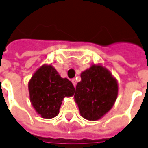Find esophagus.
Returning a JSON list of instances; mask_svg holds the SVG:
<instances>
[{"label": "esophagus", "instance_id": "34e87169", "mask_svg": "<svg viewBox=\"0 0 148 148\" xmlns=\"http://www.w3.org/2000/svg\"><path fill=\"white\" fill-rule=\"evenodd\" d=\"M72 82H73V86H75V85H76V81H75V79H72Z\"/></svg>", "mask_w": 148, "mask_h": 148}]
</instances>
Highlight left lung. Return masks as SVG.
<instances>
[{"label":"left lung","instance_id":"obj_1","mask_svg":"<svg viewBox=\"0 0 148 148\" xmlns=\"http://www.w3.org/2000/svg\"><path fill=\"white\" fill-rule=\"evenodd\" d=\"M117 94V82L110 71L93 65L81 73L74 97L82 117L97 121L112 108Z\"/></svg>","mask_w":148,"mask_h":148}]
</instances>
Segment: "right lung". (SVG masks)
I'll return each instance as SVG.
<instances>
[{
    "instance_id": "right-lung-1",
    "label": "right lung",
    "mask_w": 148,
    "mask_h": 148,
    "mask_svg": "<svg viewBox=\"0 0 148 148\" xmlns=\"http://www.w3.org/2000/svg\"><path fill=\"white\" fill-rule=\"evenodd\" d=\"M30 100L42 118L50 119L58 115L62 99L72 97L75 88L71 81L62 78L51 66L40 67L28 82Z\"/></svg>"
}]
</instances>
